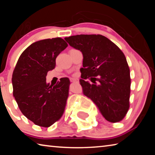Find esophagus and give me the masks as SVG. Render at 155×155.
<instances>
[{"instance_id": "obj_1", "label": "esophagus", "mask_w": 155, "mask_h": 155, "mask_svg": "<svg viewBox=\"0 0 155 155\" xmlns=\"http://www.w3.org/2000/svg\"><path fill=\"white\" fill-rule=\"evenodd\" d=\"M70 81H71L72 83H75V82H77V78H70Z\"/></svg>"}]
</instances>
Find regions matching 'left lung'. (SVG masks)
<instances>
[{
    "instance_id": "obj_1",
    "label": "left lung",
    "mask_w": 155,
    "mask_h": 155,
    "mask_svg": "<svg viewBox=\"0 0 155 155\" xmlns=\"http://www.w3.org/2000/svg\"><path fill=\"white\" fill-rule=\"evenodd\" d=\"M65 40L83 54L79 81L84 95L107 121H121L129 109L130 93V69L124 53L101 35H73Z\"/></svg>"
}]
</instances>
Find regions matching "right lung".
<instances>
[{
	"mask_svg": "<svg viewBox=\"0 0 155 155\" xmlns=\"http://www.w3.org/2000/svg\"><path fill=\"white\" fill-rule=\"evenodd\" d=\"M67 46L60 38L35 41L21 54L13 72V95L19 109L40 127H51L64 112L69 78H60L53 85L46 83V77L55 67L57 57Z\"/></svg>",
	"mask_w": 155,
	"mask_h": 155,
	"instance_id": "obj_1",
	"label": "right lung"
}]
</instances>
